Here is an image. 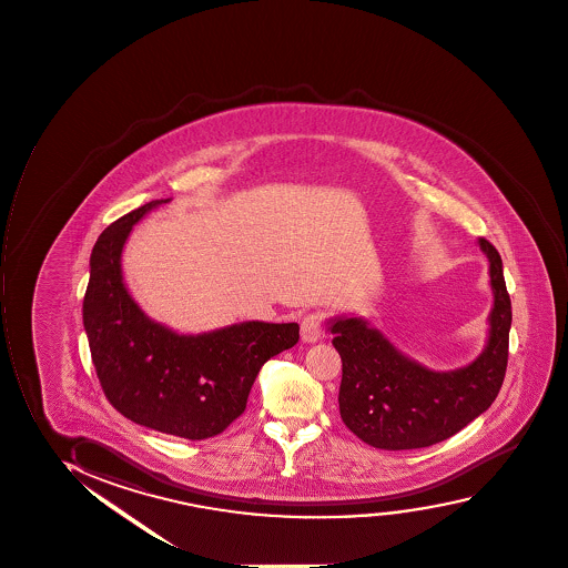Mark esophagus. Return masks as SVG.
Here are the masks:
<instances>
[{
	"label": "esophagus",
	"mask_w": 568,
	"mask_h": 568,
	"mask_svg": "<svg viewBox=\"0 0 568 568\" xmlns=\"http://www.w3.org/2000/svg\"><path fill=\"white\" fill-rule=\"evenodd\" d=\"M322 322L324 316L321 313H311L301 322V339L305 343H315L321 339Z\"/></svg>",
	"instance_id": "esophagus-1"
}]
</instances>
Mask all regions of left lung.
Listing matches in <instances>:
<instances>
[{"instance_id":"8db88e82","label":"left lung","mask_w":568,"mask_h":568,"mask_svg":"<svg viewBox=\"0 0 568 568\" xmlns=\"http://www.w3.org/2000/svg\"><path fill=\"white\" fill-rule=\"evenodd\" d=\"M494 305L488 339L467 366L435 372L404 355L361 316L328 322L342 356L339 414L366 445L382 450H412L450 438L490 408L506 377L511 300L498 250L485 239Z\"/></svg>"}]
</instances>
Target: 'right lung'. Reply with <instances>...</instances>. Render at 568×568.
I'll return each mask as SVG.
<instances>
[{
    "mask_svg": "<svg viewBox=\"0 0 568 568\" xmlns=\"http://www.w3.org/2000/svg\"><path fill=\"white\" fill-rule=\"evenodd\" d=\"M171 199L152 200L104 229L90 260L83 328L109 403L122 416L173 437H215L246 410L261 366L300 339L295 322L246 321L178 334L144 315L123 284L133 225Z\"/></svg>",
    "mask_w": 568,
    "mask_h": 568,
    "instance_id": "obj_1",
    "label": "right lung"
}]
</instances>
